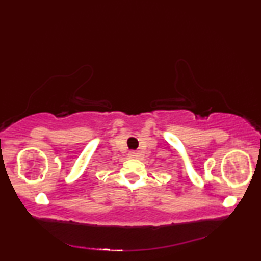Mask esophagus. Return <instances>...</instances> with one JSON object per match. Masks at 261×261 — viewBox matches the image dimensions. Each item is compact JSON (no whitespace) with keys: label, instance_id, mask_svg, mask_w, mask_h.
<instances>
[{"label":"esophagus","instance_id":"esophagus-1","mask_svg":"<svg viewBox=\"0 0 261 261\" xmlns=\"http://www.w3.org/2000/svg\"><path fill=\"white\" fill-rule=\"evenodd\" d=\"M129 155H130V158H138L139 156V153L138 152H135V151H131L129 153Z\"/></svg>","mask_w":261,"mask_h":261}]
</instances>
